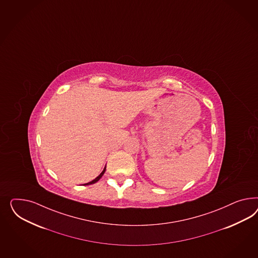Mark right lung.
Listing matches in <instances>:
<instances>
[{
	"mask_svg": "<svg viewBox=\"0 0 258 258\" xmlns=\"http://www.w3.org/2000/svg\"><path fill=\"white\" fill-rule=\"evenodd\" d=\"M104 171H105V168H104V169H103V171H102V172H101V174H100V175H99V176L96 177V178H95V179H94V180H92V181H91V182H89V183H87V184H84V185H88V184H95L96 182H98V181H99V180H100V179H101V178H102V176H103V173H104Z\"/></svg>",
	"mask_w": 258,
	"mask_h": 258,
	"instance_id": "right-lung-1",
	"label": "right lung"
}]
</instances>
